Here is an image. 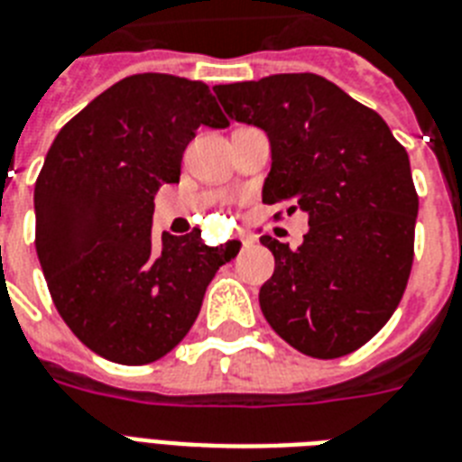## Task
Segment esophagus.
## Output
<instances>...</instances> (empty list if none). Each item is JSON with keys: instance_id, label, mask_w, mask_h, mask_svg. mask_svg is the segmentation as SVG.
<instances>
[{"instance_id": "esophagus-1", "label": "esophagus", "mask_w": 462, "mask_h": 462, "mask_svg": "<svg viewBox=\"0 0 462 462\" xmlns=\"http://www.w3.org/2000/svg\"><path fill=\"white\" fill-rule=\"evenodd\" d=\"M239 242H242V246L246 249V246H251V244H254V239H251L249 235H239Z\"/></svg>"}]
</instances>
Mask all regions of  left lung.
I'll use <instances>...</instances> for the list:
<instances>
[{"label":"left lung","instance_id":"left-lung-1","mask_svg":"<svg viewBox=\"0 0 462 462\" xmlns=\"http://www.w3.org/2000/svg\"><path fill=\"white\" fill-rule=\"evenodd\" d=\"M227 117L270 141L265 204L303 211L298 249L263 235L274 273L258 300L291 347L336 359L393 317L413 263L418 195L409 154L378 112L312 72L213 87Z\"/></svg>","mask_w":462,"mask_h":462}]
</instances>
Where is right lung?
I'll list each match as a JSON object with an SVG mask.
<instances>
[{
    "label": "right lung",
    "mask_w": 462,
    "mask_h": 462,
    "mask_svg": "<svg viewBox=\"0 0 462 462\" xmlns=\"http://www.w3.org/2000/svg\"><path fill=\"white\" fill-rule=\"evenodd\" d=\"M199 126H227L204 81L143 72L93 98L46 152L37 255L58 315L110 362L141 366L171 352L235 255L207 246L199 230L152 235L154 195L178 183Z\"/></svg>",
    "instance_id": "obj_1"
}]
</instances>
